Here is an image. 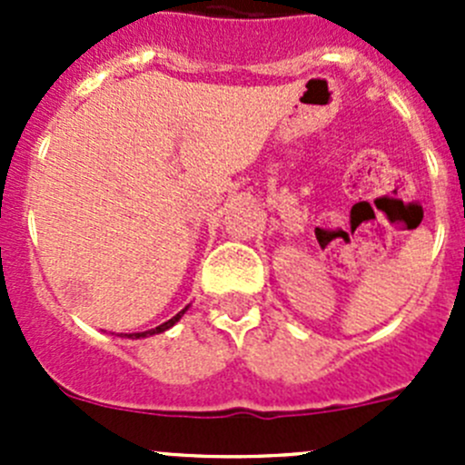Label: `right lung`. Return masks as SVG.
<instances>
[{"label": "right lung", "instance_id": "right-lung-1", "mask_svg": "<svg viewBox=\"0 0 465 465\" xmlns=\"http://www.w3.org/2000/svg\"><path fill=\"white\" fill-rule=\"evenodd\" d=\"M186 308H189V306H186ZM186 308H184V311H182V312H177V315L173 317V320L163 322L162 326H157V328H150V331H145V332H133V335H128V337H130V340H139V337H148V335H154V332H163V331H168V328H171L173 323H175V322H180V317L184 315V312H186Z\"/></svg>", "mask_w": 465, "mask_h": 465}]
</instances>
